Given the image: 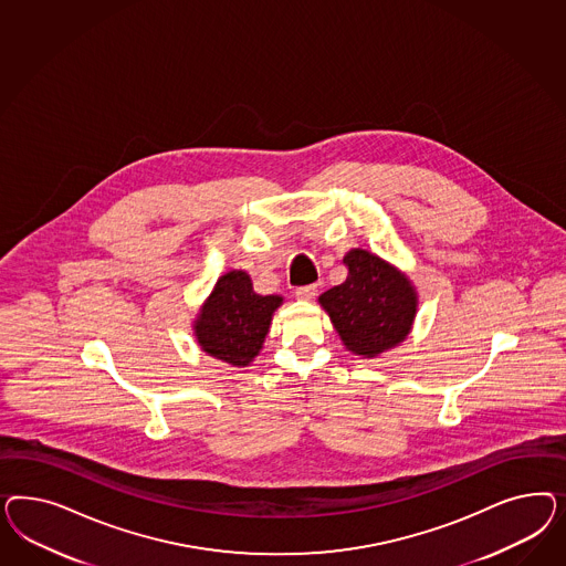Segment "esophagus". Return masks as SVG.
<instances>
[{
  "instance_id": "esophagus-1",
  "label": "esophagus",
  "mask_w": 566,
  "mask_h": 566,
  "mask_svg": "<svg viewBox=\"0 0 566 566\" xmlns=\"http://www.w3.org/2000/svg\"><path fill=\"white\" fill-rule=\"evenodd\" d=\"M294 294H296L298 298H303V301H311V298H315V294H317V286H315V284H307V286H298Z\"/></svg>"
}]
</instances>
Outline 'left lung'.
I'll return each instance as SVG.
<instances>
[{"label":"left lung","instance_id":"left-lung-1","mask_svg":"<svg viewBox=\"0 0 566 566\" xmlns=\"http://www.w3.org/2000/svg\"><path fill=\"white\" fill-rule=\"evenodd\" d=\"M348 275L319 296L344 346L360 357H377L402 343L417 313L411 280L369 251L344 255Z\"/></svg>","mask_w":566,"mask_h":566}]
</instances>
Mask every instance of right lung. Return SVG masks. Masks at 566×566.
<instances>
[{
	"label": "right lung",
	"instance_id": "1",
	"mask_svg": "<svg viewBox=\"0 0 566 566\" xmlns=\"http://www.w3.org/2000/svg\"><path fill=\"white\" fill-rule=\"evenodd\" d=\"M282 305L277 294H258L247 272L223 274L195 322V336L207 355L247 367L270 332L272 315Z\"/></svg>",
	"mask_w": 566,
	"mask_h": 566
}]
</instances>
